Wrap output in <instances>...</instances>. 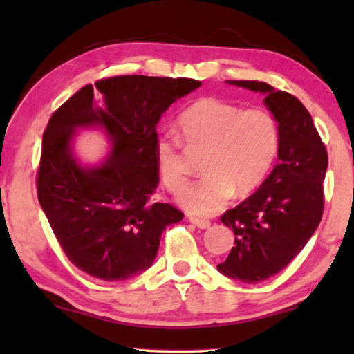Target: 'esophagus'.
Returning <instances> with one entry per match:
<instances>
[{
    "instance_id": "1",
    "label": "esophagus",
    "mask_w": 354,
    "mask_h": 354,
    "mask_svg": "<svg viewBox=\"0 0 354 354\" xmlns=\"http://www.w3.org/2000/svg\"><path fill=\"white\" fill-rule=\"evenodd\" d=\"M189 221L192 225H195L196 227H200V230H207V227L211 226V221L209 220H203V218H196V217H190Z\"/></svg>"
}]
</instances>
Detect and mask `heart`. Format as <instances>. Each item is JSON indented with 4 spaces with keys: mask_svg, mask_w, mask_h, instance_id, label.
<instances>
[{
    "mask_svg": "<svg viewBox=\"0 0 354 354\" xmlns=\"http://www.w3.org/2000/svg\"><path fill=\"white\" fill-rule=\"evenodd\" d=\"M178 127L189 153L206 151L201 160L206 178L179 195L181 207L200 217L221 211L236 192H254L266 181L279 149L277 120L259 107L242 109L230 101L201 98L181 113ZM182 142L169 134L156 140L159 175L173 194L181 192L189 181Z\"/></svg>",
    "mask_w": 354,
    "mask_h": 354,
    "instance_id": "b5f03b06",
    "label": "heart"
}]
</instances>
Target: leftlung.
Wrapping results in <instances>:
<instances>
[{
	"mask_svg": "<svg viewBox=\"0 0 354 354\" xmlns=\"http://www.w3.org/2000/svg\"><path fill=\"white\" fill-rule=\"evenodd\" d=\"M226 82L262 93L279 128L278 164L253 195L221 215L236 241L217 270L256 284L283 270L319 226L328 153L298 98L259 81Z\"/></svg>",
	"mask_w": 354,
	"mask_h": 354,
	"instance_id": "left-lung-1",
	"label": "left lung"
}]
</instances>
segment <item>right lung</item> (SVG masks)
<instances>
[{"mask_svg": "<svg viewBox=\"0 0 354 354\" xmlns=\"http://www.w3.org/2000/svg\"><path fill=\"white\" fill-rule=\"evenodd\" d=\"M201 86L189 77L128 75L82 87L53 113L41 142L37 196L71 263L123 281L153 266L160 236L184 214L148 203L159 183L156 140L162 113ZM81 129H100L111 149L97 165L74 151Z\"/></svg>", "mask_w": 354, "mask_h": 354, "instance_id": "obj_1", "label": "right lung"}]
</instances>
